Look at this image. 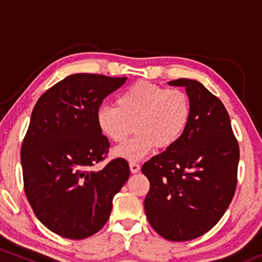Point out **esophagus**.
Returning <instances> with one entry per match:
<instances>
[{
  "label": "esophagus",
  "mask_w": 262,
  "mask_h": 262,
  "mask_svg": "<svg viewBox=\"0 0 262 262\" xmlns=\"http://www.w3.org/2000/svg\"><path fill=\"white\" fill-rule=\"evenodd\" d=\"M129 167H130V171L133 173L139 172V170H140V165L138 164L137 161H130V162H129Z\"/></svg>",
  "instance_id": "obj_1"
}]
</instances>
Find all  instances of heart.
<instances>
[{"instance_id": "1", "label": "heart", "mask_w": 262, "mask_h": 262, "mask_svg": "<svg viewBox=\"0 0 262 262\" xmlns=\"http://www.w3.org/2000/svg\"><path fill=\"white\" fill-rule=\"evenodd\" d=\"M192 116L191 98L180 89L140 80L117 97V106L97 111V124L108 139L122 143L134 129L137 134L114 149L119 158L140 160L155 146L167 149L183 137Z\"/></svg>"}]
</instances>
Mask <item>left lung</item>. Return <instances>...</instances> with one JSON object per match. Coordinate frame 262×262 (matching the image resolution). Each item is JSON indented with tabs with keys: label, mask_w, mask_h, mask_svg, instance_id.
<instances>
[{
	"label": "left lung",
	"mask_w": 262,
	"mask_h": 262,
	"mask_svg": "<svg viewBox=\"0 0 262 262\" xmlns=\"http://www.w3.org/2000/svg\"><path fill=\"white\" fill-rule=\"evenodd\" d=\"M186 87L192 116L183 137L141 167L150 189L144 201L150 225L165 239L187 242L223 217L236 188L239 144L224 104L196 80Z\"/></svg>",
	"instance_id": "left-lung-1"
}]
</instances>
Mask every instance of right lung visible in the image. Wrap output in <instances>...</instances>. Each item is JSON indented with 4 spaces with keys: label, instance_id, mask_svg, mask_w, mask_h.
<instances>
[{
    "label": "right lung",
    "instance_id": "right-lung-1",
    "mask_svg": "<svg viewBox=\"0 0 262 262\" xmlns=\"http://www.w3.org/2000/svg\"><path fill=\"white\" fill-rule=\"evenodd\" d=\"M127 77L75 74L40 96L20 149L26 196L48 229L85 239L107 223L113 197L129 179L127 160L102 170L110 148L97 124V111Z\"/></svg>",
    "mask_w": 262,
    "mask_h": 262
}]
</instances>
